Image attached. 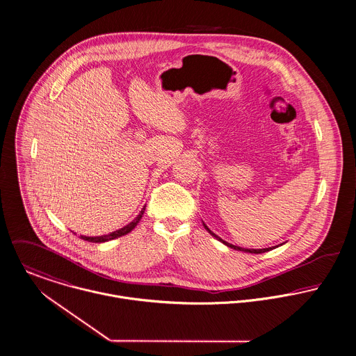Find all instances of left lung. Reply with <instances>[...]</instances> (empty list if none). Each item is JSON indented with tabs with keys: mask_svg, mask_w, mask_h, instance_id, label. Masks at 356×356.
Segmentation results:
<instances>
[{
	"mask_svg": "<svg viewBox=\"0 0 356 356\" xmlns=\"http://www.w3.org/2000/svg\"><path fill=\"white\" fill-rule=\"evenodd\" d=\"M203 225H204V228L209 231V234H211L213 236L216 237V238H218L220 241H222L224 244H227L228 247H231V248H234V250H238V251H245V252H251V254H252V252H254V254H261V252H266V251H269V250H272V248H275V247H279V245H275V247H269V248H241V247H238V245H234V244H231V243L222 240L221 237L217 236L216 234H213L204 222H203Z\"/></svg>",
	"mask_w": 356,
	"mask_h": 356,
	"instance_id": "1",
	"label": "left lung"
}]
</instances>
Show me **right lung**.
<instances>
[{
  "mask_svg": "<svg viewBox=\"0 0 356 356\" xmlns=\"http://www.w3.org/2000/svg\"><path fill=\"white\" fill-rule=\"evenodd\" d=\"M146 207V206H145ZM145 207L140 210V213L128 224V225H125V227H122L121 229L119 231H115V232H112V234H109V235H104V236H80L83 240H87V241H92V243H104V241H109V240H113V238H118L120 236H124V235H127V234H129L136 225H138V222L140 221V218H142V216H143V213H145Z\"/></svg>",
  "mask_w": 356,
  "mask_h": 356,
  "instance_id": "right-lung-1",
  "label": "right lung"
}]
</instances>
